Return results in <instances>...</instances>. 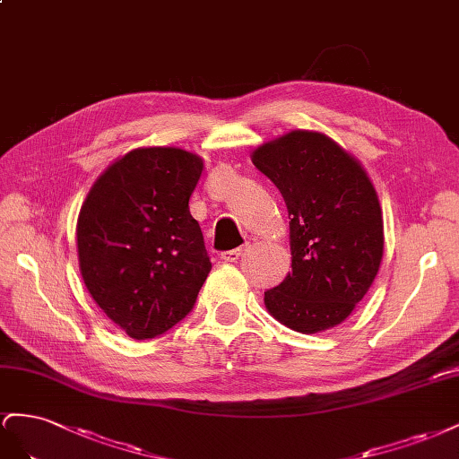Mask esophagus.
<instances>
[{
    "instance_id": "34e87169",
    "label": "esophagus",
    "mask_w": 459,
    "mask_h": 459,
    "mask_svg": "<svg viewBox=\"0 0 459 459\" xmlns=\"http://www.w3.org/2000/svg\"><path fill=\"white\" fill-rule=\"evenodd\" d=\"M242 252H244V247H234V250H229V252H221V259L229 264V261H237L242 255Z\"/></svg>"
}]
</instances>
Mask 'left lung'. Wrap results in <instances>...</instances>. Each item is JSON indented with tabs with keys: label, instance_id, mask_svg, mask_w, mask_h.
I'll return each mask as SVG.
<instances>
[{
	"label": "left lung",
	"instance_id": "8db88e82",
	"mask_svg": "<svg viewBox=\"0 0 459 459\" xmlns=\"http://www.w3.org/2000/svg\"><path fill=\"white\" fill-rule=\"evenodd\" d=\"M252 163L282 194L292 271L265 292L288 329L316 334L342 323L368 294L385 250L383 209L359 160L317 130L261 143Z\"/></svg>",
	"mask_w": 459,
	"mask_h": 459
}]
</instances>
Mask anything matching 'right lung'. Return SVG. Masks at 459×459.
I'll return each instance as SVG.
<instances>
[{"mask_svg":"<svg viewBox=\"0 0 459 459\" xmlns=\"http://www.w3.org/2000/svg\"><path fill=\"white\" fill-rule=\"evenodd\" d=\"M202 171V157L186 150H130L98 177L81 207L82 281L130 338H153L185 319L212 271L188 207Z\"/></svg>","mask_w":459,"mask_h":459,"instance_id":"obj_1","label":"right lung"}]
</instances>
